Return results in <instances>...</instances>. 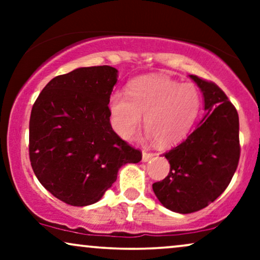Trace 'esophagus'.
I'll return each instance as SVG.
<instances>
[{"label": "esophagus", "instance_id": "1", "mask_svg": "<svg viewBox=\"0 0 260 260\" xmlns=\"http://www.w3.org/2000/svg\"><path fill=\"white\" fill-rule=\"evenodd\" d=\"M155 154L154 153H148V151L143 150V161H148L150 160L151 157H154Z\"/></svg>", "mask_w": 260, "mask_h": 260}]
</instances>
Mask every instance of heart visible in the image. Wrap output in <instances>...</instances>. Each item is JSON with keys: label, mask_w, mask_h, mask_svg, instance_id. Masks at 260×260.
I'll use <instances>...</instances> for the list:
<instances>
[{"label": "heart", "mask_w": 260, "mask_h": 260, "mask_svg": "<svg viewBox=\"0 0 260 260\" xmlns=\"http://www.w3.org/2000/svg\"><path fill=\"white\" fill-rule=\"evenodd\" d=\"M199 106L194 85L180 84L162 76L134 79L127 86V96L116 91L109 100L111 123L122 138L131 139L138 132L143 115L145 129L162 147L176 144L187 136Z\"/></svg>", "instance_id": "b5f03b06"}]
</instances>
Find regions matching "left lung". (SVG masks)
Here are the masks:
<instances>
[{
    "mask_svg": "<svg viewBox=\"0 0 260 260\" xmlns=\"http://www.w3.org/2000/svg\"><path fill=\"white\" fill-rule=\"evenodd\" d=\"M201 88L205 113L186 140L165 153L170 172L153 183L161 204L180 214L208 207L222 194L240 161V121L236 107L215 83L189 76Z\"/></svg>",
    "mask_w": 260,
    "mask_h": 260,
    "instance_id": "left-lung-1",
    "label": "left lung"
}]
</instances>
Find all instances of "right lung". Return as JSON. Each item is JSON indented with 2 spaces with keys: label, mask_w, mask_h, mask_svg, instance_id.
Wrapping results in <instances>:
<instances>
[{
  "label": "right lung",
  "mask_w": 260,
  "mask_h": 260,
  "mask_svg": "<svg viewBox=\"0 0 260 260\" xmlns=\"http://www.w3.org/2000/svg\"><path fill=\"white\" fill-rule=\"evenodd\" d=\"M117 82L110 66L77 68L50 80L29 121V157L39 182L66 204L96 203L118 169L142 160L112 129L109 100Z\"/></svg>",
  "instance_id": "obj_1"
}]
</instances>
